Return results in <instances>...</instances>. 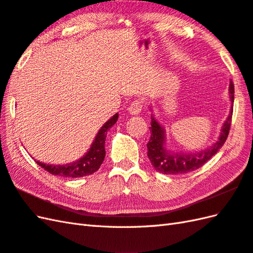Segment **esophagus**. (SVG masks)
Here are the masks:
<instances>
[{"mask_svg":"<svg viewBox=\"0 0 253 253\" xmlns=\"http://www.w3.org/2000/svg\"><path fill=\"white\" fill-rule=\"evenodd\" d=\"M127 110L131 115H138L142 110V103H141V101H133Z\"/></svg>","mask_w":253,"mask_h":253,"instance_id":"obj_1","label":"esophagus"}]
</instances>
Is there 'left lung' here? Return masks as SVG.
<instances>
[{"instance_id":"left-lung-1","label":"left lung","mask_w":253,"mask_h":253,"mask_svg":"<svg viewBox=\"0 0 253 253\" xmlns=\"http://www.w3.org/2000/svg\"><path fill=\"white\" fill-rule=\"evenodd\" d=\"M228 92H230L232 105L227 119L221 128L220 136L218 140L215 141V143L202 151L185 152V153L169 151L166 146L165 129L157 122L154 115L151 114V139L146 146H148L149 160L156 171L165 174H180L190 172L202 167L214 154L218 153V151L226 141L231 128L234 103V84L232 81L230 82ZM150 111H152V108Z\"/></svg>"}]
</instances>
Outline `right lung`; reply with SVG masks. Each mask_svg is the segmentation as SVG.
I'll return each instance as SVG.
<instances>
[{
	"label": "right lung",
	"instance_id": "1",
	"mask_svg": "<svg viewBox=\"0 0 253 253\" xmlns=\"http://www.w3.org/2000/svg\"><path fill=\"white\" fill-rule=\"evenodd\" d=\"M117 120H119V113L114 114L108 122L104 123L102 127L99 129L90 148L80 160L72 163L62 164V165H51V164L49 165V164H44L37 160H35V163L47 170L49 173L63 178H81L96 172L101 166L105 157V137H107L110 128L115 124Z\"/></svg>",
	"mask_w": 253,
	"mask_h": 253
}]
</instances>
